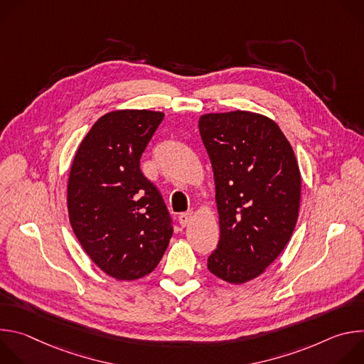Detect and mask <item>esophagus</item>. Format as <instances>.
Listing matches in <instances>:
<instances>
[{
    "label": "esophagus",
    "mask_w": 364,
    "mask_h": 364,
    "mask_svg": "<svg viewBox=\"0 0 364 364\" xmlns=\"http://www.w3.org/2000/svg\"><path fill=\"white\" fill-rule=\"evenodd\" d=\"M191 219H193V212H186L178 216V223L181 228H186V226H188Z\"/></svg>",
    "instance_id": "obj_1"
}]
</instances>
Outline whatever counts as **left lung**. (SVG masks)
<instances>
[{
	"mask_svg": "<svg viewBox=\"0 0 364 364\" xmlns=\"http://www.w3.org/2000/svg\"><path fill=\"white\" fill-rule=\"evenodd\" d=\"M220 222L207 268L230 284L261 275L296 225L301 174L291 144L269 118L235 111L200 117Z\"/></svg>",
	"mask_w": 364,
	"mask_h": 364,
	"instance_id": "left-lung-1",
	"label": "left lung"
}]
</instances>
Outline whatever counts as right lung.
<instances>
[{
    "mask_svg": "<svg viewBox=\"0 0 364 364\" xmlns=\"http://www.w3.org/2000/svg\"><path fill=\"white\" fill-rule=\"evenodd\" d=\"M163 112L127 109L99 118L69 174L68 209L85 252L105 274L134 281L154 271L173 236L161 193L139 168Z\"/></svg>",
    "mask_w": 364,
    "mask_h": 364,
    "instance_id": "obj_1",
    "label": "right lung"
}]
</instances>
